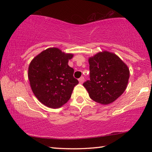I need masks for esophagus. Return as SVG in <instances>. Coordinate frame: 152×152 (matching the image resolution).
<instances>
[{
	"label": "esophagus",
	"mask_w": 152,
	"mask_h": 152,
	"mask_svg": "<svg viewBox=\"0 0 152 152\" xmlns=\"http://www.w3.org/2000/svg\"><path fill=\"white\" fill-rule=\"evenodd\" d=\"M78 81H79V82L80 84H82L84 82V78L83 76H82V77H80V78L79 79H78Z\"/></svg>",
	"instance_id": "esophagus-1"
}]
</instances>
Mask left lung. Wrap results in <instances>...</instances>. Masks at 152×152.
Instances as JSON below:
<instances>
[{"mask_svg":"<svg viewBox=\"0 0 152 152\" xmlns=\"http://www.w3.org/2000/svg\"><path fill=\"white\" fill-rule=\"evenodd\" d=\"M90 80L83 84L89 96L101 104H109L121 95L127 86L129 69L119 56L102 51L88 58Z\"/></svg>","mask_w":152,"mask_h":152,"instance_id":"left-lung-1","label":"left lung"}]
</instances>
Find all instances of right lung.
<instances>
[{
	"instance_id": "right-lung-1",
	"label": "right lung",
	"mask_w": 152,
	"mask_h": 152,
	"mask_svg": "<svg viewBox=\"0 0 152 152\" xmlns=\"http://www.w3.org/2000/svg\"><path fill=\"white\" fill-rule=\"evenodd\" d=\"M72 53L57 48L43 50L33 59L28 68L32 91L39 102L51 109H58L69 101L74 86L78 84L68 66Z\"/></svg>"
}]
</instances>
